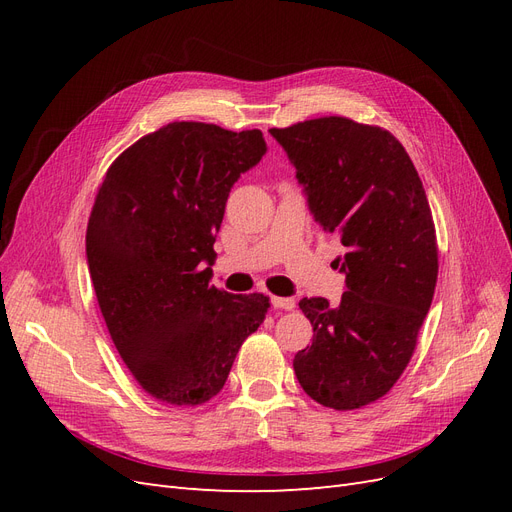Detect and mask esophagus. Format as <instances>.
Masks as SVG:
<instances>
[{
    "instance_id": "esophagus-1",
    "label": "esophagus",
    "mask_w": 512,
    "mask_h": 512,
    "mask_svg": "<svg viewBox=\"0 0 512 512\" xmlns=\"http://www.w3.org/2000/svg\"><path fill=\"white\" fill-rule=\"evenodd\" d=\"M271 305L275 309H286V312H290V309H294V305H297V301L292 297H271Z\"/></svg>"
}]
</instances>
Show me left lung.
Here are the masks:
<instances>
[{
	"instance_id": "left-lung-1",
	"label": "left lung",
	"mask_w": 512,
	"mask_h": 512,
	"mask_svg": "<svg viewBox=\"0 0 512 512\" xmlns=\"http://www.w3.org/2000/svg\"><path fill=\"white\" fill-rule=\"evenodd\" d=\"M271 136L297 168L309 213L346 247L339 305L301 299L314 342L294 354L303 391L354 410L404 374L438 280V243L423 181L404 145L382 128L320 117Z\"/></svg>"
}]
</instances>
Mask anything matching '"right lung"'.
I'll return each instance as SVG.
<instances>
[{
  "label": "right lung",
  "mask_w": 512,
  "mask_h": 512,
  "mask_svg": "<svg viewBox=\"0 0 512 512\" xmlns=\"http://www.w3.org/2000/svg\"><path fill=\"white\" fill-rule=\"evenodd\" d=\"M267 153L260 130L175 121L111 164L87 224V265L113 344L164 404L222 391L269 297L211 286L213 243L237 179Z\"/></svg>",
  "instance_id": "right-lung-1"
}]
</instances>
